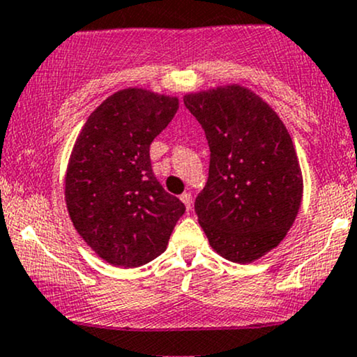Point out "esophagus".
Masks as SVG:
<instances>
[{"mask_svg": "<svg viewBox=\"0 0 357 357\" xmlns=\"http://www.w3.org/2000/svg\"><path fill=\"white\" fill-rule=\"evenodd\" d=\"M179 198H181V202L184 203V206H186V210H191V206H192V198H191V192L190 191H184L181 196H179Z\"/></svg>", "mask_w": 357, "mask_h": 357, "instance_id": "1", "label": "esophagus"}]
</instances>
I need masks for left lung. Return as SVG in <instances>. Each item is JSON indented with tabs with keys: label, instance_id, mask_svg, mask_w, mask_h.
<instances>
[{
	"label": "left lung",
	"instance_id": "1",
	"mask_svg": "<svg viewBox=\"0 0 357 357\" xmlns=\"http://www.w3.org/2000/svg\"><path fill=\"white\" fill-rule=\"evenodd\" d=\"M203 127L210 171L195 211L221 257L248 264L285 238L302 202V174L290 134L252 90L227 85L188 93Z\"/></svg>",
	"mask_w": 357,
	"mask_h": 357
}]
</instances>
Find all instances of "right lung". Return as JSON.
<instances>
[{
	"label": "right lung",
	"mask_w": 357,
	"mask_h": 357,
	"mask_svg": "<svg viewBox=\"0 0 357 357\" xmlns=\"http://www.w3.org/2000/svg\"><path fill=\"white\" fill-rule=\"evenodd\" d=\"M176 97L124 89L90 114L73 146L65 202L100 258L134 268L161 255L184 204L155 179L149 146L178 110Z\"/></svg>",
	"instance_id": "obj_1"
}]
</instances>
